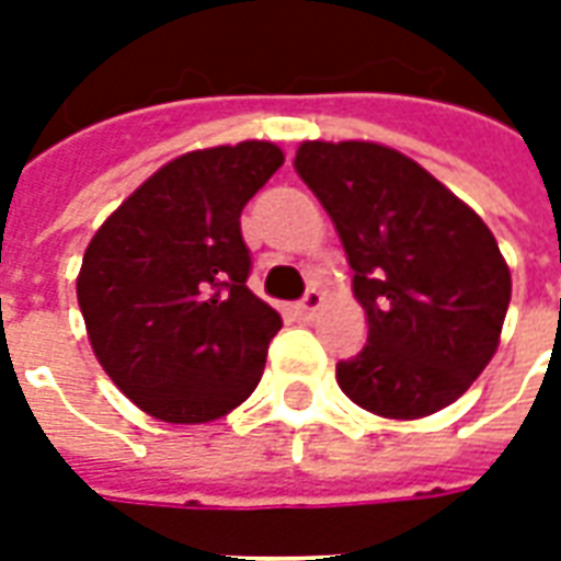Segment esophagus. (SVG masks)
Wrapping results in <instances>:
<instances>
[{"instance_id":"esophagus-1","label":"esophagus","mask_w":561,"mask_h":561,"mask_svg":"<svg viewBox=\"0 0 561 561\" xmlns=\"http://www.w3.org/2000/svg\"><path fill=\"white\" fill-rule=\"evenodd\" d=\"M321 304H324V294L318 291V288H309V291L304 294V300L294 306V309H297V316L312 318L318 312V309H321Z\"/></svg>"}]
</instances>
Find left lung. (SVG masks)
Masks as SVG:
<instances>
[{"mask_svg": "<svg viewBox=\"0 0 561 561\" xmlns=\"http://www.w3.org/2000/svg\"><path fill=\"white\" fill-rule=\"evenodd\" d=\"M294 168L336 225L369 336L336 364L342 393L393 421L457 402L493 360L511 270L493 231L397 149L306 140Z\"/></svg>", "mask_w": 561, "mask_h": 561, "instance_id": "left-lung-1", "label": "left lung"}]
</instances>
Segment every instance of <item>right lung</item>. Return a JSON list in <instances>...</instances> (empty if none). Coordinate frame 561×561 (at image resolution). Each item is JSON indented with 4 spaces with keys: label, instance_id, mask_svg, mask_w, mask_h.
Returning a JSON list of instances; mask_svg holds the SVG:
<instances>
[{
    "label": "right lung",
    "instance_id": "right-lung-1",
    "mask_svg": "<svg viewBox=\"0 0 561 561\" xmlns=\"http://www.w3.org/2000/svg\"><path fill=\"white\" fill-rule=\"evenodd\" d=\"M282 161L270 140L185 152L87 245L78 304L92 352L159 421H216L261 381L282 318L245 285L252 257L240 213Z\"/></svg>",
    "mask_w": 561,
    "mask_h": 561
}]
</instances>
